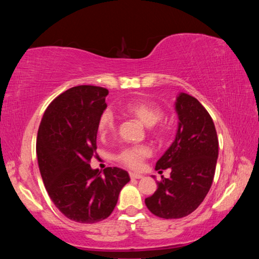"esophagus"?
I'll return each instance as SVG.
<instances>
[{"label":"esophagus","instance_id":"esophagus-1","mask_svg":"<svg viewBox=\"0 0 259 259\" xmlns=\"http://www.w3.org/2000/svg\"><path fill=\"white\" fill-rule=\"evenodd\" d=\"M143 176L140 174H136V172H130V178L131 179H140Z\"/></svg>","mask_w":259,"mask_h":259}]
</instances>
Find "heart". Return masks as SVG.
<instances>
[{"label": "heart", "mask_w": 259, "mask_h": 259, "mask_svg": "<svg viewBox=\"0 0 259 259\" xmlns=\"http://www.w3.org/2000/svg\"><path fill=\"white\" fill-rule=\"evenodd\" d=\"M122 111L130 116H134L142 123L150 126V131L153 136L157 138L164 137L166 128L163 123H160L163 112L156 104L148 102L146 99H135L125 103L122 106ZM97 130L100 137H107L115 130V117L111 111H104L100 114ZM152 154L151 148L147 145H134L123 147L115 155V160L119 163L128 166L130 169H138L144 160L150 157Z\"/></svg>", "instance_id": "1"}]
</instances>
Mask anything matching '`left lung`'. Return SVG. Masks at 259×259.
Instances as JSON below:
<instances>
[{
  "mask_svg": "<svg viewBox=\"0 0 259 259\" xmlns=\"http://www.w3.org/2000/svg\"><path fill=\"white\" fill-rule=\"evenodd\" d=\"M176 112V138L155 165L171 170L170 178L162 177L154 194L145 199L148 210L164 219L185 217L199 207L211 187L218 157L216 128L202 104L182 93Z\"/></svg>",
  "mask_w": 259,
  "mask_h": 259,
  "instance_id": "obj_1",
  "label": "left lung"
}]
</instances>
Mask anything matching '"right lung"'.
I'll return each mask as SVG.
<instances>
[{"instance_id": "right-lung-1", "label": "right lung", "mask_w": 259, "mask_h": 259, "mask_svg": "<svg viewBox=\"0 0 259 259\" xmlns=\"http://www.w3.org/2000/svg\"><path fill=\"white\" fill-rule=\"evenodd\" d=\"M108 90L77 85L59 95L43 114L36 139L38 168L52 202L67 218L93 224L107 218L130 177L108 166L91 169L97 157V123Z\"/></svg>"}]
</instances>
